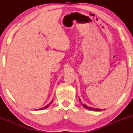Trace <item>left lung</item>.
<instances>
[{
  "label": "left lung",
  "instance_id": "8db88e82",
  "mask_svg": "<svg viewBox=\"0 0 133 133\" xmlns=\"http://www.w3.org/2000/svg\"><path fill=\"white\" fill-rule=\"evenodd\" d=\"M79 100H80V101H81V100H80V99H79ZM81 103H82V105H83V107H84L85 108H87V109H88V110H94V111H101V110L98 109V108H91V107H88V106H87V105H85V104H83V103H82V102H81Z\"/></svg>",
  "mask_w": 133,
  "mask_h": 133
}]
</instances>
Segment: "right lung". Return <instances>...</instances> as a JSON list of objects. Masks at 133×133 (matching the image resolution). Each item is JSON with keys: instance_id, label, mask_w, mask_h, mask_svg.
<instances>
[{"instance_id": "add662e5", "label": "right lung", "mask_w": 133, "mask_h": 133, "mask_svg": "<svg viewBox=\"0 0 133 133\" xmlns=\"http://www.w3.org/2000/svg\"><path fill=\"white\" fill-rule=\"evenodd\" d=\"M52 101H51V102H50V103H49L48 104V105H46V106L44 107H43V108H39V110H43V109H45V108H48V107L49 106V105H50L52 103ZM36 110H38V109H36Z\"/></svg>"}]
</instances>
